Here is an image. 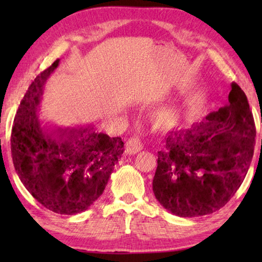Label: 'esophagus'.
I'll list each match as a JSON object with an SVG mask.
<instances>
[{"instance_id":"34e87169","label":"esophagus","mask_w":262,"mask_h":262,"mask_svg":"<svg viewBox=\"0 0 262 262\" xmlns=\"http://www.w3.org/2000/svg\"><path fill=\"white\" fill-rule=\"evenodd\" d=\"M142 148H143V142L137 136H133L126 142V154L128 155H135L141 151Z\"/></svg>"}]
</instances>
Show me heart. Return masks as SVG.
<instances>
[{"label": "heart", "mask_w": 262, "mask_h": 262, "mask_svg": "<svg viewBox=\"0 0 262 262\" xmlns=\"http://www.w3.org/2000/svg\"><path fill=\"white\" fill-rule=\"evenodd\" d=\"M181 113L183 111L180 105H167L157 111L154 115V122L157 127H172L180 120Z\"/></svg>", "instance_id": "1"}]
</instances>
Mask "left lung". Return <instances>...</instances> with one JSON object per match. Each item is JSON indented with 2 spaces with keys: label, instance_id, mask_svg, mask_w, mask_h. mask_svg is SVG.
I'll return each instance as SVG.
<instances>
[{
  "label": "left lung",
  "instance_id": "1",
  "mask_svg": "<svg viewBox=\"0 0 262 262\" xmlns=\"http://www.w3.org/2000/svg\"><path fill=\"white\" fill-rule=\"evenodd\" d=\"M165 140L152 180L158 202L180 217L221 209L241 187L253 157L255 125L246 95L232 83L224 107Z\"/></svg>",
  "mask_w": 262,
  "mask_h": 262
}]
</instances>
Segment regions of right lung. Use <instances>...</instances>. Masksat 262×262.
<instances>
[{"label":"right lung","instance_id":"1","mask_svg":"<svg viewBox=\"0 0 262 262\" xmlns=\"http://www.w3.org/2000/svg\"><path fill=\"white\" fill-rule=\"evenodd\" d=\"M59 62L39 74L21 99L11 130V156L20 181L35 200L56 214L74 215L103 194L123 154V142L90 126L42 129L37 111L43 85Z\"/></svg>","mask_w":262,"mask_h":262}]
</instances>
